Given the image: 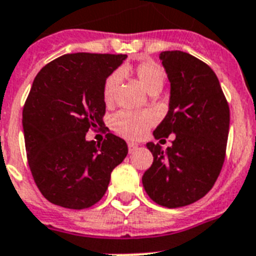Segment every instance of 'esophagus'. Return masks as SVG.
<instances>
[{
  "mask_svg": "<svg viewBox=\"0 0 256 256\" xmlns=\"http://www.w3.org/2000/svg\"><path fill=\"white\" fill-rule=\"evenodd\" d=\"M128 152H132V151H135V150L138 148V143L128 142Z\"/></svg>",
  "mask_w": 256,
  "mask_h": 256,
  "instance_id": "esophagus-1",
  "label": "esophagus"
}]
</instances>
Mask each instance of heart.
<instances>
[{
	"label": "heart",
	"mask_w": 256,
	"mask_h": 256,
	"mask_svg": "<svg viewBox=\"0 0 256 256\" xmlns=\"http://www.w3.org/2000/svg\"><path fill=\"white\" fill-rule=\"evenodd\" d=\"M134 74L150 93H158L163 88L166 81V72L160 64L154 60H144L136 64ZM121 81V72L113 70L104 82L102 97L106 104H112L116 90ZM155 122V117L150 112H128L121 110L112 117V128L117 134L124 138L136 139L146 134Z\"/></svg>",
	"instance_id": "heart-1"
}]
</instances>
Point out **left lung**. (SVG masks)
<instances>
[{"label":"left lung","mask_w":256,"mask_h":256,"mask_svg":"<svg viewBox=\"0 0 256 256\" xmlns=\"http://www.w3.org/2000/svg\"><path fill=\"white\" fill-rule=\"evenodd\" d=\"M160 60L171 81V101L154 135L160 142L175 135L167 151L147 143L154 162L142 182L154 202L182 208L214 186L225 162L230 109L217 76L202 60L182 51H164Z\"/></svg>","instance_id":"1"}]
</instances>
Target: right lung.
<instances>
[{
    "label": "right lung",
    "mask_w": 256,
    "mask_h": 256,
    "mask_svg": "<svg viewBox=\"0 0 256 256\" xmlns=\"http://www.w3.org/2000/svg\"><path fill=\"white\" fill-rule=\"evenodd\" d=\"M128 55L67 54L34 78L22 112L31 175L50 202L81 210L106 192L110 174L128 155V144L107 132L102 144L84 135L104 124V82Z\"/></svg>",
    "instance_id": "1"
}]
</instances>
